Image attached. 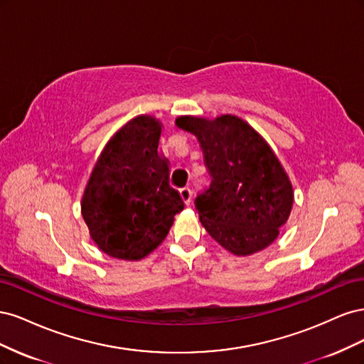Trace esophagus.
<instances>
[{
    "mask_svg": "<svg viewBox=\"0 0 364 364\" xmlns=\"http://www.w3.org/2000/svg\"><path fill=\"white\" fill-rule=\"evenodd\" d=\"M179 194H181V197H182V200H183L185 205H190V203H191L193 193H191V190L188 188V186H183V188H181V190H179Z\"/></svg>",
    "mask_w": 364,
    "mask_h": 364,
    "instance_id": "34e87169",
    "label": "esophagus"
}]
</instances>
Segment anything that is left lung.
I'll use <instances>...</instances> for the list:
<instances>
[{
    "label": "left lung",
    "mask_w": 364,
    "mask_h": 364,
    "mask_svg": "<svg viewBox=\"0 0 364 364\" xmlns=\"http://www.w3.org/2000/svg\"><path fill=\"white\" fill-rule=\"evenodd\" d=\"M176 124L199 139L211 176L194 200L208 234L235 255L267 247L287 222L293 190L266 141L232 115L181 117Z\"/></svg>",
    "instance_id": "left-lung-1"
}]
</instances>
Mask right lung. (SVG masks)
I'll use <instances>...</instances> for the list:
<instances>
[{
    "label": "right lung",
    "mask_w": 364,
    "mask_h": 364,
    "mask_svg": "<svg viewBox=\"0 0 364 364\" xmlns=\"http://www.w3.org/2000/svg\"><path fill=\"white\" fill-rule=\"evenodd\" d=\"M161 124L141 115L107 142L82 199V215L94 243L119 259H141L167 237L183 209L158 155Z\"/></svg>",
    "instance_id": "obj_1"
}]
</instances>
